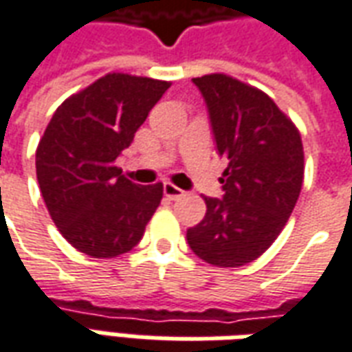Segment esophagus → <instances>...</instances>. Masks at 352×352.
<instances>
[{"instance_id": "obj_1", "label": "esophagus", "mask_w": 352, "mask_h": 352, "mask_svg": "<svg viewBox=\"0 0 352 352\" xmlns=\"http://www.w3.org/2000/svg\"><path fill=\"white\" fill-rule=\"evenodd\" d=\"M164 194H166L169 199H179L184 196V190H181V188L175 186L173 183H166L164 184Z\"/></svg>"}]
</instances>
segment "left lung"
<instances>
[{"label":"left lung","instance_id":"8db88e82","mask_svg":"<svg viewBox=\"0 0 352 352\" xmlns=\"http://www.w3.org/2000/svg\"><path fill=\"white\" fill-rule=\"evenodd\" d=\"M192 80L206 98L228 168L221 177L224 198H204L206 217L186 239L207 264L239 267L272 247L294 209L303 183L302 138L260 88L224 73Z\"/></svg>","mask_w":352,"mask_h":352}]
</instances>
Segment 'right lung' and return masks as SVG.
Instances as JSON below:
<instances>
[{
  "label": "right lung",
  "instance_id": "add662e5",
  "mask_svg": "<svg viewBox=\"0 0 352 352\" xmlns=\"http://www.w3.org/2000/svg\"><path fill=\"white\" fill-rule=\"evenodd\" d=\"M168 80L107 73L56 109L35 151L45 206L60 234L92 258L131 251L160 206L164 184L139 186L115 160Z\"/></svg>",
  "mask_w": 352,
  "mask_h": 352
}]
</instances>
